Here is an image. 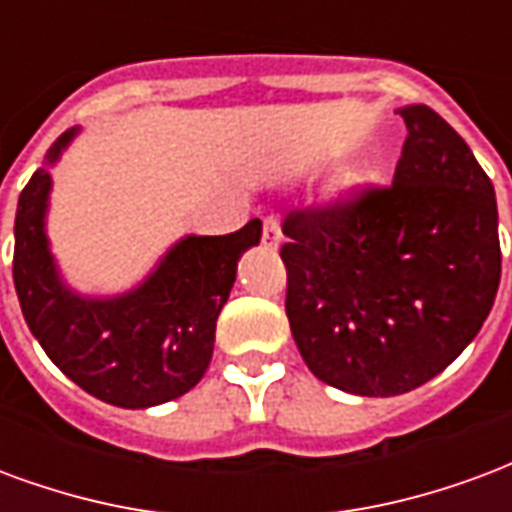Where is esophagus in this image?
<instances>
[{"instance_id":"esophagus-1","label":"esophagus","mask_w":512,"mask_h":512,"mask_svg":"<svg viewBox=\"0 0 512 512\" xmlns=\"http://www.w3.org/2000/svg\"><path fill=\"white\" fill-rule=\"evenodd\" d=\"M281 218L278 215H267L264 218V231H261V242L267 245V248H278L281 245Z\"/></svg>"}]
</instances>
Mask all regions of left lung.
Wrapping results in <instances>:
<instances>
[{"mask_svg": "<svg viewBox=\"0 0 512 512\" xmlns=\"http://www.w3.org/2000/svg\"><path fill=\"white\" fill-rule=\"evenodd\" d=\"M390 185L286 215V316L316 379L401 395L442 374L480 333L502 272L494 185L445 119L398 111Z\"/></svg>", "mask_w": 512, "mask_h": 512, "instance_id": "8db88e82", "label": "left lung"}]
</instances>
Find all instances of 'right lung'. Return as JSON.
<instances>
[{
  "instance_id": "1",
  "label": "right lung",
  "mask_w": 512,
  "mask_h": 512,
  "mask_svg": "<svg viewBox=\"0 0 512 512\" xmlns=\"http://www.w3.org/2000/svg\"><path fill=\"white\" fill-rule=\"evenodd\" d=\"M76 130L48 149L57 163ZM51 174L37 169L16 210L13 281L18 302L51 363L106 404L147 409L196 387L212 360L215 322L237 278V261L261 240L253 218L234 234L185 237L133 292L92 300L59 278L46 240Z\"/></svg>"
}]
</instances>
